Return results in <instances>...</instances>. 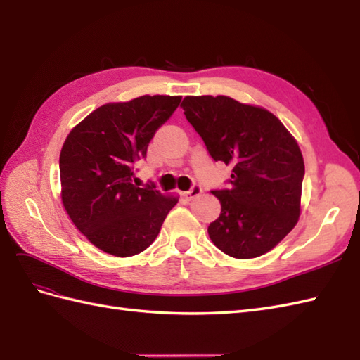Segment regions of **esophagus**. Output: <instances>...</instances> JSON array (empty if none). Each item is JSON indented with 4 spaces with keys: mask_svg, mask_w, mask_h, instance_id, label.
<instances>
[{
    "mask_svg": "<svg viewBox=\"0 0 360 360\" xmlns=\"http://www.w3.org/2000/svg\"><path fill=\"white\" fill-rule=\"evenodd\" d=\"M200 193H202V187H200L199 184H195L193 187H191L188 191H186V193H184V196H186V199L191 200V199L198 198Z\"/></svg>",
    "mask_w": 360,
    "mask_h": 360,
    "instance_id": "esophagus-1",
    "label": "esophagus"
}]
</instances>
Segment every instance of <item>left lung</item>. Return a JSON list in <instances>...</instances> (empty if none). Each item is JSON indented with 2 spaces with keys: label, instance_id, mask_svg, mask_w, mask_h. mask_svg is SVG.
<instances>
[{
  "label": "left lung",
  "instance_id": "8db88e82",
  "mask_svg": "<svg viewBox=\"0 0 360 360\" xmlns=\"http://www.w3.org/2000/svg\"><path fill=\"white\" fill-rule=\"evenodd\" d=\"M181 107L213 160L233 165L230 188L212 191L221 214L208 236L231 257L270 252L299 219L305 165L296 139L269 110L229 96H186Z\"/></svg>",
  "mask_w": 360,
  "mask_h": 360
}]
</instances>
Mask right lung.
I'll use <instances>...</instances> for the list:
<instances>
[{"label": "right lung", "mask_w": 360, "mask_h": 360, "mask_svg": "<svg viewBox=\"0 0 360 360\" xmlns=\"http://www.w3.org/2000/svg\"><path fill=\"white\" fill-rule=\"evenodd\" d=\"M181 96L144 95L98 107L65 138L60 155L61 199L82 235L103 252L127 257L156 239L178 198L138 187L136 161L170 118Z\"/></svg>", "instance_id": "right-lung-1"}]
</instances>
